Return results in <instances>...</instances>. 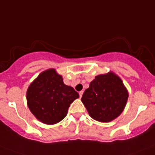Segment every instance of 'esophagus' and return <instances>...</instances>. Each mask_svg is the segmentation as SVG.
<instances>
[{"instance_id":"1","label":"esophagus","mask_w":155,"mask_h":155,"mask_svg":"<svg viewBox=\"0 0 155 155\" xmlns=\"http://www.w3.org/2000/svg\"><path fill=\"white\" fill-rule=\"evenodd\" d=\"M83 91H80V92L79 93V97H80V98L82 97V96H83Z\"/></svg>"}]
</instances>
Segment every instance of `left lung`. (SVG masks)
I'll return each mask as SVG.
<instances>
[{"instance_id": "1", "label": "left lung", "mask_w": 155, "mask_h": 155, "mask_svg": "<svg viewBox=\"0 0 155 155\" xmlns=\"http://www.w3.org/2000/svg\"><path fill=\"white\" fill-rule=\"evenodd\" d=\"M128 97L120 78L109 72L97 76L84 91L81 100L94 119L108 122L122 112Z\"/></svg>"}]
</instances>
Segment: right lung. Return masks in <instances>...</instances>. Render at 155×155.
<instances>
[{
  "label": "right lung",
  "instance_id": "right-lung-1",
  "mask_svg": "<svg viewBox=\"0 0 155 155\" xmlns=\"http://www.w3.org/2000/svg\"><path fill=\"white\" fill-rule=\"evenodd\" d=\"M79 97L72 87L63 83L54 69L40 74L28 88L26 98L31 112L40 122L52 125L66 116L70 104Z\"/></svg>",
  "mask_w": 155,
  "mask_h": 155
}]
</instances>
